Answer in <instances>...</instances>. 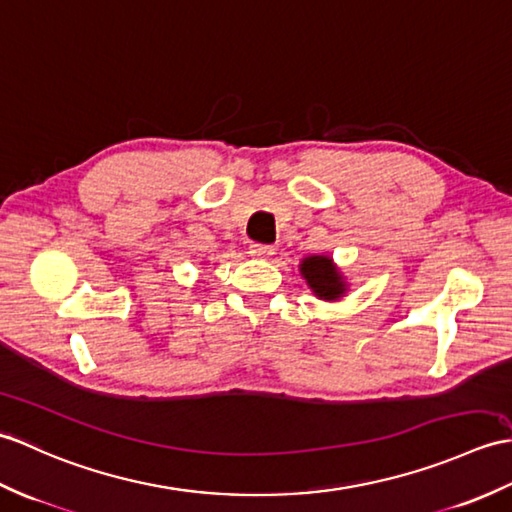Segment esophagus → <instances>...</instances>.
<instances>
[{"label": "esophagus", "instance_id": "1", "mask_svg": "<svg viewBox=\"0 0 512 512\" xmlns=\"http://www.w3.org/2000/svg\"><path fill=\"white\" fill-rule=\"evenodd\" d=\"M249 254L256 256V258H269L276 254V247L274 245H260V243H254L249 245Z\"/></svg>", "mask_w": 512, "mask_h": 512}]
</instances>
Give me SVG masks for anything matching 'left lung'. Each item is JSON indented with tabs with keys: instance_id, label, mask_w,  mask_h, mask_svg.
<instances>
[{
	"instance_id": "obj_1",
	"label": "left lung",
	"mask_w": 512,
	"mask_h": 512,
	"mask_svg": "<svg viewBox=\"0 0 512 512\" xmlns=\"http://www.w3.org/2000/svg\"><path fill=\"white\" fill-rule=\"evenodd\" d=\"M300 276L315 298L324 302L342 300L350 287L335 260L326 254L304 256L300 260Z\"/></svg>"
}]
</instances>
